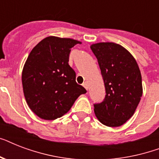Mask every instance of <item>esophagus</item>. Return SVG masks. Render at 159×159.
<instances>
[{"instance_id": "esophagus-1", "label": "esophagus", "mask_w": 159, "mask_h": 159, "mask_svg": "<svg viewBox=\"0 0 159 159\" xmlns=\"http://www.w3.org/2000/svg\"><path fill=\"white\" fill-rule=\"evenodd\" d=\"M83 87H84L87 90H88V84H87V82H85L84 83H83Z\"/></svg>"}]
</instances>
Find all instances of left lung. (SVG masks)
Returning a JSON list of instances; mask_svg holds the SVG:
<instances>
[{
    "instance_id": "left-lung-1",
    "label": "left lung",
    "mask_w": 159,
    "mask_h": 159,
    "mask_svg": "<svg viewBox=\"0 0 159 159\" xmlns=\"http://www.w3.org/2000/svg\"><path fill=\"white\" fill-rule=\"evenodd\" d=\"M106 87L103 102L94 104L97 118L109 127L125 123L134 113L143 94L142 77L131 53L115 43L91 45Z\"/></svg>"
}]
</instances>
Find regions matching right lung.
I'll list each match as a JSON object with an SVG mask.
<instances>
[{"mask_svg": "<svg viewBox=\"0 0 159 159\" xmlns=\"http://www.w3.org/2000/svg\"><path fill=\"white\" fill-rule=\"evenodd\" d=\"M81 42L49 36L31 50L22 72L24 95L29 107L41 119L52 120L67 113L87 91L76 82L68 64L71 48Z\"/></svg>", "mask_w": 159, "mask_h": 159, "instance_id": "obj_1", "label": "right lung"}]
</instances>
